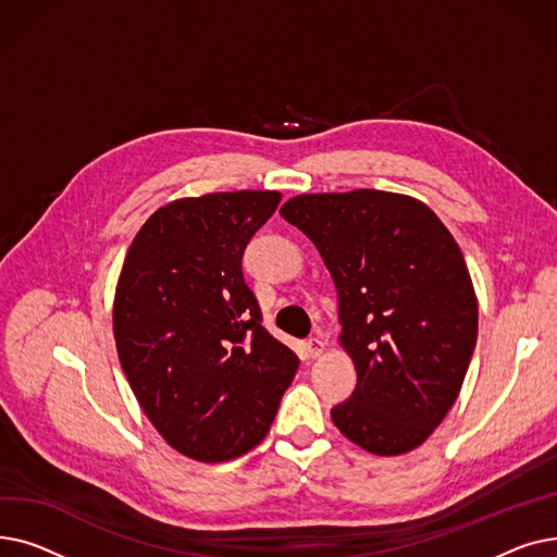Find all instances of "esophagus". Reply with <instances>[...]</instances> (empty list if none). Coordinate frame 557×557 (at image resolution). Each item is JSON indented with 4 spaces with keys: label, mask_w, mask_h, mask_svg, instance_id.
<instances>
[{
    "label": "esophagus",
    "mask_w": 557,
    "mask_h": 557,
    "mask_svg": "<svg viewBox=\"0 0 557 557\" xmlns=\"http://www.w3.org/2000/svg\"><path fill=\"white\" fill-rule=\"evenodd\" d=\"M307 349H309L311 357H320V355H323V349H325V338H323V334L311 336V338L307 341Z\"/></svg>",
    "instance_id": "obj_1"
}]
</instances>
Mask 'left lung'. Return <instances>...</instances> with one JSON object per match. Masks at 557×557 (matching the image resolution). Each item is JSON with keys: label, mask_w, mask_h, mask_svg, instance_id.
Instances as JSON below:
<instances>
[{"label": "left lung", "mask_w": 557, "mask_h": 557, "mask_svg": "<svg viewBox=\"0 0 557 557\" xmlns=\"http://www.w3.org/2000/svg\"><path fill=\"white\" fill-rule=\"evenodd\" d=\"M280 214L325 259L357 388L332 408L345 437L376 456L422 445L470 368L479 305L465 257L424 202L379 189L302 194Z\"/></svg>", "instance_id": "1"}]
</instances>
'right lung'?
I'll return each instance as SVG.
<instances>
[{
    "mask_svg": "<svg viewBox=\"0 0 557 557\" xmlns=\"http://www.w3.org/2000/svg\"><path fill=\"white\" fill-rule=\"evenodd\" d=\"M277 191L173 200L141 225L114 294L128 384L164 441L221 462L267 437L300 359L261 325L242 271Z\"/></svg>",
    "mask_w": 557,
    "mask_h": 557,
    "instance_id": "add662e5",
    "label": "right lung"
}]
</instances>
